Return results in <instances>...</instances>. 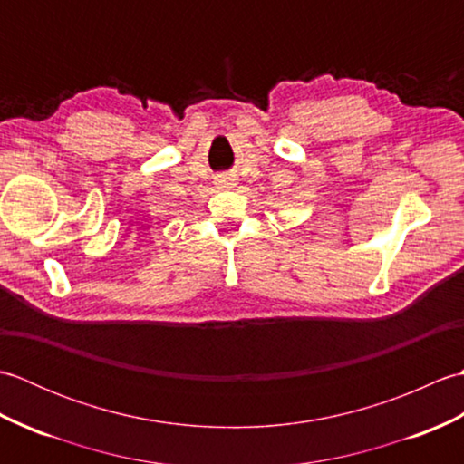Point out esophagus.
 Instances as JSON below:
<instances>
[{"mask_svg":"<svg viewBox=\"0 0 464 464\" xmlns=\"http://www.w3.org/2000/svg\"><path fill=\"white\" fill-rule=\"evenodd\" d=\"M219 183H221V181H219Z\"/></svg>","mask_w":464,"mask_h":464,"instance_id":"esophagus-1","label":"esophagus"}]
</instances>
